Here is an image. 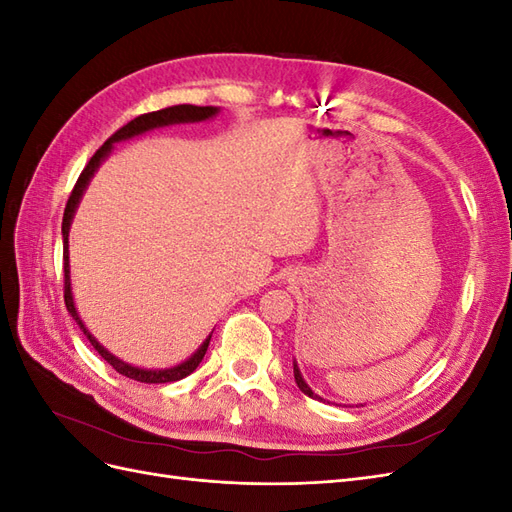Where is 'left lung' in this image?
Returning <instances> with one entry per match:
<instances>
[{"instance_id":"obj_1","label":"left lung","mask_w":512,"mask_h":512,"mask_svg":"<svg viewBox=\"0 0 512 512\" xmlns=\"http://www.w3.org/2000/svg\"><path fill=\"white\" fill-rule=\"evenodd\" d=\"M294 380H297V386H299V389L307 395V397H312V399H320V401H324L320 395H316L312 389H309V386H307V382L303 380V376H301V371H299V365L297 363H294Z\"/></svg>"}]
</instances>
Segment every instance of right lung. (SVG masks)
<instances>
[{
	"mask_svg": "<svg viewBox=\"0 0 512 512\" xmlns=\"http://www.w3.org/2000/svg\"><path fill=\"white\" fill-rule=\"evenodd\" d=\"M220 108L218 106H192V104H179V106H168V108H162V111H153V113H145L141 117L132 119L130 123H126V126L119 128L108 141L94 153V158L89 160V164L83 168V173L79 177V181H76L74 190L68 198L66 203V211H64V222H61V235H64V301H66V307L70 316L76 320V324L83 329V333L87 335V339L91 342V346H94L98 350V354L102 356V359L113 365L115 371H119L121 376L126 378H132V380H138V382H147V384H164V382H177L185 376H190L192 371L200 365V361H203V356L209 348V342H211V335L205 339L203 344H200V348L190 356L188 361H183L181 365H175L170 369H141V367H134V365H128L123 363L121 359H117L115 354L108 352L98 339L91 335L87 331V327L83 324L79 312H76V305H74V299H72V286H70V256H68V235H70V224H72V218H74V211L76 207H79L81 198L85 194V188L89 185L91 177H94V173L98 170V166L104 162V158L111 153L113 149V143H119V141H128V138L132 136H138L143 132H149L153 128H164V126H173V123H194V121H205V119H211L218 115Z\"/></svg>",
	"mask_w": 512,
	"mask_h": 512,
	"instance_id": "add662e5",
	"label": "right lung"
}]
</instances>
